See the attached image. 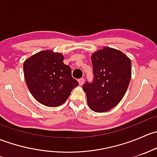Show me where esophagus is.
Returning a JSON list of instances; mask_svg holds the SVG:
<instances>
[{"label":"esophagus","mask_w":157,"mask_h":157,"mask_svg":"<svg viewBox=\"0 0 157 157\" xmlns=\"http://www.w3.org/2000/svg\"><path fill=\"white\" fill-rule=\"evenodd\" d=\"M78 82H79V84H80V86H82V85H83V83H84V78H80V79H79Z\"/></svg>","instance_id":"34e87169"}]
</instances>
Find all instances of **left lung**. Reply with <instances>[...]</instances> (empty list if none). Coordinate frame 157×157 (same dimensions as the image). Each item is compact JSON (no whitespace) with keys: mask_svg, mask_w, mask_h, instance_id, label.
I'll return each instance as SVG.
<instances>
[{"mask_svg":"<svg viewBox=\"0 0 157 157\" xmlns=\"http://www.w3.org/2000/svg\"><path fill=\"white\" fill-rule=\"evenodd\" d=\"M94 80L83 90L88 106L96 112H105L116 106L124 97L131 78V59L122 52L103 47L91 55Z\"/></svg>","mask_w":157,"mask_h":157,"instance_id":"left-lung-1","label":"left lung"}]
</instances>
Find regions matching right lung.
<instances>
[{
  "instance_id": "1",
  "label": "right lung",
  "mask_w": 157,
  "mask_h": 157,
  "mask_svg": "<svg viewBox=\"0 0 157 157\" xmlns=\"http://www.w3.org/2000/svg\"><path fill=\"white\" fill-rule=\"evenodd\" d=\"M64 55L44 50L25 60L23 71L27 87L33 97L42 105L58 107L68 99L79 83L71 75V69L64 64Z\"/></svg>"
}]
</instances>
